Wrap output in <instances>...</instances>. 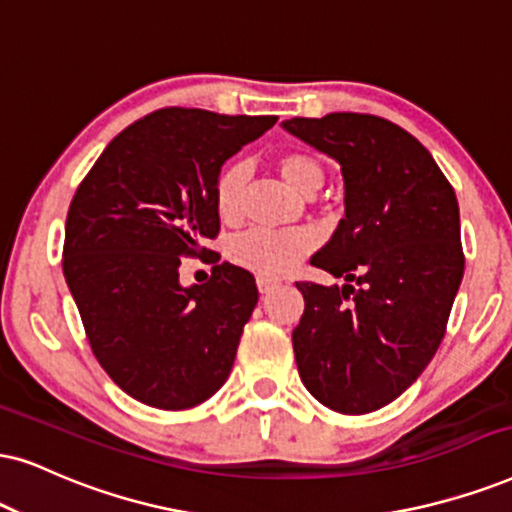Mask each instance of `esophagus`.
I'll use <instances>...</instances> for the list:
<instances>
[{"instance_id":"esophagus-1","label":"esophagus","mask_w":512,"mask_h":512,"mask_svg":"<svg viewBox=\"0 0 512 512\" xmlns=\"http://www.w3.org/2000/svg\"><path fill=\"white\" fill-rule=\"evenodd\" d=\"M278 288V281L276 278H269V276H257V290H260L262 295H269L271 290Z\"/></svg>"}]
</instances>
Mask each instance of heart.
I'll list each match as a JSON object with an SVG mask.
<instances>
[{"label":"heart","mask_w":512,"mask_h":512,"mask_svg":"<svg viewBox=\"0 0 512 512\" xmlns=\"http://www.w3.org/2000/svg\"><path fill=\"white\" fill-rule=\"evenodd\" d=\"M278 172L302 196H312L321 189V160L307 151H290L278 158ZM248 181V167L243 163L226 165L215 181V208L224 222H236L243 210V189ZM314 248L309 231H271L248 229L229 243V257L236 267L260 276H283Z\"/></svg>","instance_id":"1"}]
</instances>
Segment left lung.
<instances>
[{"label": "left lung", "instance_id": "8db88e82", "mask_svg": "<svg viewBox=\"0 0 512 512\" xmlns=\"http://www.w3.org/2000/svg\"><path fill=\"white\" fill-rule=\"evenodd\" d=\"M281 127L345 179V219L312 257L345 283H297V371L328 409L378 411L416 383L444 338L465 267L456 193L428 148L390 120L328 113Z\"/></svg>", "mask_w": 512, "mask_h": 512}]
</instances>
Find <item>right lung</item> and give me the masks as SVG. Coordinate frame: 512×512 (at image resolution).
Masks as SVG:
<instances>
[{"label":"right lung","instance_id":"add662e5","mask_svg":"<svg viewBox=\"0 0 512 512\" xmlns=\"http://www.w3.org/2000/svg\"><path fill=\"white\" fill-rule=\"evenodd\" d=\"M276 120L155 111L106 146L70 203L63 276L94 357L141 404L191 409L229 378L255 278L222 262L203 286H181L179 267L217 236L222 165Z\"/></svg>","mask_w":512,"mask_h":512}]
</instances>
